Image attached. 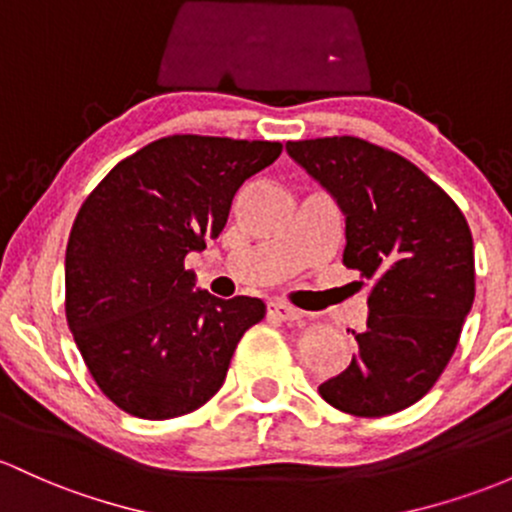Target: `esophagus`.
I'll return each instance as SVG.
<instances>
[{"instance_id": "esophagus-1", "label": "esophagus", "mask_w": 512, "mask_h": 512, "mask_svg": "<svg viewBox=\"0 0 512 512\" xmlns=\"http://www.w3.org/2000/svg\"><path fill=\"white\" fill-rule=\"evenodd\" d=\"M268 317H273V320L293 322V320H300L302 312H300V310H295V307L285 305V302L271 300V302H268Z\"/></svg>"}]
</instances>
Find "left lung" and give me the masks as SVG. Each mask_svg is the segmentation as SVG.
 <instances>
[{
	"instance_id": "obj_1",
	"label": "left lung",
	"mask_w": 512,
	"mask_h": 512,
	"mask_svg": "<svg viewBox=\"0 0 512 512\" xmlns=\"http://www.w3.org/2000/svg\"><path fill=\"white\" fill-rule=\"evenodd\" d=\"M285 148L342 207V261L371 280L366 329L354 332L359 351L320 395L356 417L410 408L447 368L474 305L466 217L415 163L383 146L324 136Z\"/></svg>"
}]
</instances>
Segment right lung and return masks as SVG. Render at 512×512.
I'll use <instances>...</instances> for the list:
<instances>
[{
    "label": "right lung",
    "mask_w": 512,
    "mask_h": 512,
    "mask_svg": "<svg viewBox=\"0 0 512 512\" xmlns=\"http://www.w3.org/2000/svg\"><path fill=\"white\" fill-rule=\"evenodd\" d=\"M280 151L278 141L173 134L119 161L82 202L65 249V317L117 408L170 420L222 388L266 305L192 293L185 256L222 234L236 190Z\"/></svg>",
    "instance_id": "right-lung-1"
}]
</instances>
